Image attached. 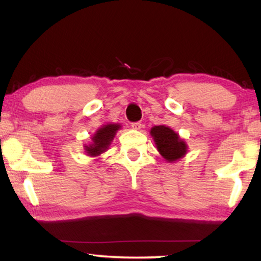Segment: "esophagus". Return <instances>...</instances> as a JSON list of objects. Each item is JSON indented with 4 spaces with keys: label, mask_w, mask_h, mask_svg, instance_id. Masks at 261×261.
<instances>
[{
    "label": "esophagus",
    "mask_w": 261,
    "mask_h": 261,
    "mask_svg": "<svg viewBox=\"0 0 261 261\" xmlns=\"http://www.w3.org/2000/svg\"><path fill=\"white\" fill-rule=\"evenodd\" d=\"M132 129L134 130H141L144 127V124L143 123H140V122H136V123H132Z\"/></svg>",
    "instance_id": "obj_1"
}]
</instances>
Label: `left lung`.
I'll return each mask as SVG.
<instances>
[{
  "label": "left lung",
  "mask_w": 261,
  "mask_h": 261,
  "mask_svg": "<svg viewBox=\"0 0 261 261\" xmlns=\"http://www.w3.org/2000/svg\"><path fill=\"white\" fill-rule=\"evenodd\" d=\"M149 134L155 143L158 152L167 162L173 163L184 158L188 153V144L169 126L155 125Z\"/></svg>",
  "instance_id": "left-lung-1"
}]
</instances>
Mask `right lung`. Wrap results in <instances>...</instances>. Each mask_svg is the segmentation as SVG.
<instances>
[{
	"label": "right lung",
	"instance_id": "1",
	"mask_svg": "<svg viewBox=\"0 0 261 261\" xmlns=\"http://www.w3.org/2000/svg\"><path fill=\"white\" fill-rule=\"evenodd\" d=\"M121 129V124L118 123H107L100 126L92 136L91 143L84 146L86 155L91 158H96L101 154L108 151L110 144L114 140L116 132Z\"/></svg>",
	"mask_w": 261,
	"mask_h": 261
}]
</instances>
